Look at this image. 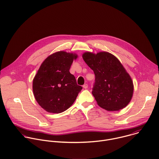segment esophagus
Returning a JSON list of instances; mask_svg holds the SVG:
<instances>
[{"instance_id":"esophagus-1","label":"esophagus","mask_w":159,"mask_h":159,"mask_svg":"<svg viewBox=\"0 0 159 159\" xmlns=\"http://www.w3.org/2000/svg\"><path fill=\"white\" fill-rule=\"evenodd\" d=\"M83 87L84 88V89H87L88 88V84H85L84 85H83Z\"/></svg>"}]
</instances>
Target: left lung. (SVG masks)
<instances>
[{"mask_svg":"<svg viewBox=\"0 0 159 159\" xmlns=\"http://www.w3.org/2000/svg\"><path fill=\"white\" fill-rule=\"evenodd\" d=\"M82 57L94 72L92 93L99 106L109 111L125 107L132 97L134 85L118 59L106 52H85Z\"/></svg>","mask_w":159,"mask_h":159,"instance_id":"left-lung-1","label":"left lung"}]
</instances>
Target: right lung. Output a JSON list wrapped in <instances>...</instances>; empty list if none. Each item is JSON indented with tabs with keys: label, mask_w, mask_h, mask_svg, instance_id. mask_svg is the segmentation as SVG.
<instances>
[{
	"label": "right lung",
	"mask_w": 159,
	"mask_h": 159,
	"mask_svg": "<svg viewBox=\"0 0 159 159\" xmlns=\"http://www.w3.org/2000/svg\"><path fill=\"white\" fill-rule=\"evenodd\" d=\"M76 54L60 51L48 56L41 64L33 80L34 97L50 113H61L75 100L82 87L69 72Z\"/></svg>",
	"instance_id": "obj_1"
}]
</instances>
